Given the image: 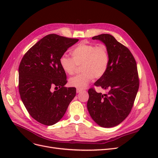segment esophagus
I'll return each instance as SVG.
<instances>
[{
	"label": "esophagus",
	"instance_id": "obj_1",
	"mask_svg": "<svg viewBox=\"0 0 158 158\" xmlns=\"http://www.w3.org/2000/svg\"><path fill=\"white\" fill-rule=\"evenodd\" d=\"M82 91V89H79V88H77V89H76V92L78 94V93H80V92H81Z\"/></svg>",
	"mask_w": 158,
	"mask_h": 158
}]
</instances>
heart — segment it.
Masks as SVG:
<instances>
[{"label": "heart", "mask_w": 158, "mask_h": 158, "mask_svg": "<svg viewBox=\"0 0 158 158\" xmlns=\"http://www.w3.org/2000/svg\"><path fill=\"white\" fill-rule=\"evenodd\" d=\"M72 58L62 56L60 64L62 70L69 75L76 72L81 66L82 73L71 77L69 84L72 87L83 89L94 79L104 76L110 64V54L104 44L96 45L80 43L71 51Z\"/></svg>", "instance_id": "1"}]
</instances>
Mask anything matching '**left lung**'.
I'll list each match as a JSON object with an SVG mask.
<instances>
[{
  "label": "left lung",
  "mask_w": 158,
  "mask_h": 158,
  "mask_svg": "<svg viewBox=\"0 0 158 158\" xmlns=\"http://www.w3.org/2000/svg\"><path fill=\"white\" fill-rule=\"evenodd\" d=\"M107 46L110 64L104 76L94 85L107 93L88 90L87 108L92 119L102 127H112L126 118L133 106L139 88V77L134 56L113 36L102 34L92 38Z\"/></svg>",
  "instance_id": "obj_1"
}]
</instances>
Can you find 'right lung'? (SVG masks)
<instances>
[{
    "label": "right lung",
    "mask_w": 158,
    "mask_h": 158,
    "mask_svg": "<svg viewBox=\"0 0 158 158\" xmlns=\"http://www.w3.org/2000/svg\"><path fill=\"white\" fill-rule=\"evenodd\" d=\"M78 39L56 34L41 38L24 54L19 68V89L26 110L35 120L52 126L64 116L76 94V88H66V73L60 59ZM59 88L54 92L51 88Z\"/></svg>",
    "instance_id": "1"
}]
</instances>
